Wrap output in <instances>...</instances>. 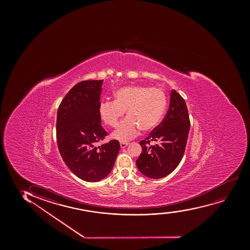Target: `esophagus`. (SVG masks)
Instances as JSON below:
<instances>
[{"label": "esophagus", "instance_id": "obj_1", "mask_svg": "<svg viewBox=\"0 0 250 250\" xmlns=\"http://www.w3.org/2000/svg\"><path fill=\"white\" fill-rule=\"evenodd\" d=\"M127 145H128V143H121V148H124V147H126Z\"/></svg>", "mask_w": 250, "mask_h": 250}]
</instances>
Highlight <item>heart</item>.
I'll return each instance as SVG.
<instances>
[{"mask_svg":"<svg viewBox=\"0 0 250 250\" xmlns=\"http://www.w3.org/2000/svg\"><path fill=\"white\" fill-rule=\"evenodd\" d=\"M114 102L103 101L98 106L99 117L111 127L117 126L126 111V117L112 132V138L126 142L138 135L140 129H154L164 117L167 98L159 87L127 86L115 91Z\"/></svg>","mask_w":250,"mask_h":250,"instance_id":"obj_1","label":"heart"}]
</instances>
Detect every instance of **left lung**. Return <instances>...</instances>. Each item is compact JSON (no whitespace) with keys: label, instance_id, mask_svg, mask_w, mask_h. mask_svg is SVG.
I'll list each match as a JSON object with an SVG mask.
<instances>
[{"label":"left lung","instance_id":"obj_1","mask_svg":"<svg viewBox=\"0 0 250 250\" xmlns=\"http://www.w3.org/2000/svg\"><path fill=\"white\" fill-rule=\"evenodd\" d=\"M189 129L186 103L181 95L172 90L164 120L139 143L143 150L136 161L138 170L147 178L155 179L170 174L181 162Z\"/></svg>","mask_w":250,"mask_h":250}]
</instances>
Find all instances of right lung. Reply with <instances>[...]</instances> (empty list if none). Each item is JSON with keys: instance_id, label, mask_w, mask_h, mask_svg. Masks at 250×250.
Returning <instances> with one entry per match:
<instances>
[{"instance_id": "1", "label": "right lung", "mask_w": 250, "mask_h": 250, "mask_svg": "<svg viewBox=\"0 0 250 250\" xmlns=\"http://www.w3.org/2000/svg\"><path fill=\"white\" fill-rule=\"evenodd\" d=\"M104 80L83 81L70 90L58 107L57 141L64 163L75 175L98 182L112 171L120 149L118 140L96 146L107 132L98 112Z\"/></svg>"}]
</instances>
